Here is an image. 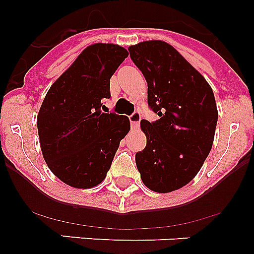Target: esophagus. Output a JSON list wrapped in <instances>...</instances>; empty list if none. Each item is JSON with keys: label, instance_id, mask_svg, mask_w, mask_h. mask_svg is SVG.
Segmentation results:
<instances>
[{"label": "esophagus", "instance_id": "esophagus-1", "mask_svg": "<svg viewBox=\"0 0 254 254\" xmlns=\"http://www.w3.org/2000/svg\"><path fill=\"white\" fill-rule=\"evenodd\" d=\"M129 118V122H131V127L132 128H137L138 125H140V121H141V114L138 111H134L131 116L128 117Z\"/></svg>", "mask_w": 254, "mask_h": 254}]
</instances>
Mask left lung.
Wrapping results in <instances>:
<instances>
[{"mask_svg":"<svg viewBox=\"0 0 254 254\" xmlns=\"http://www.w3.org/2000/svg\"><path fill=\"white\" fill-rule=\"evenodd\" d=\"M147 82V103L159 120L141 121L146 146L136 154L143 185L167 193L196 177L214 142L217 108L214 91L177 49L161 40L128 48Z\"/></svg>","mask_w":254,"mask_h":254,"instance_id":"1","label":"left lung"}]
</instances>
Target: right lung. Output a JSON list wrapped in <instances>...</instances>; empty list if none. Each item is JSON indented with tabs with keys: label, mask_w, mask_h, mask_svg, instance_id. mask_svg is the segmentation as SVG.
<instances>
[{
	"label": "right lung",
	"mask_w": 254,
	"mask_h": 254,
	"mask_svg": "<svg viewBox=\"0 0 254 254\" xmlns=\"http://www.w3.org/2000/svg\"><path fill=\"white\" fill-rule=\"evenodd\" d=\"M128 53L117 44L89 46L52 85L38 114L43 158L66 185L91 188L104 181L120 142L131 126L127 117L104 113L111 77Z\"/></svg>",
	"instance_id": "right-lung-1"
}]
</instances>
